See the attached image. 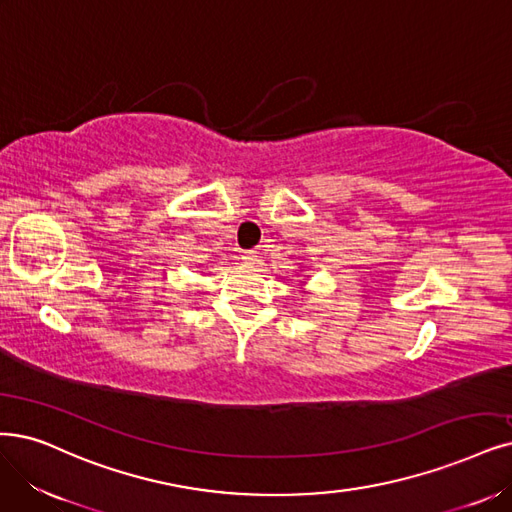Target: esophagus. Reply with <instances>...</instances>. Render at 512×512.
Segmentation results:
<instances>
[{
    "instance_id": "34e87169",
    "label": "esophagus",
    "mask_w": 512,
    "mask_h": 512,
    "mask_svg": "<svg viewBox=\"0 0 512 512\" xmlns=\"http://www.w3.org/2000/svg\"><path fill=\"white\" fill-rule=\"evenodd\" d=\"M240 259H242L244 263H251V266H253V263L257 261V251H242Z\"/></svg>"
}]
</instances>
